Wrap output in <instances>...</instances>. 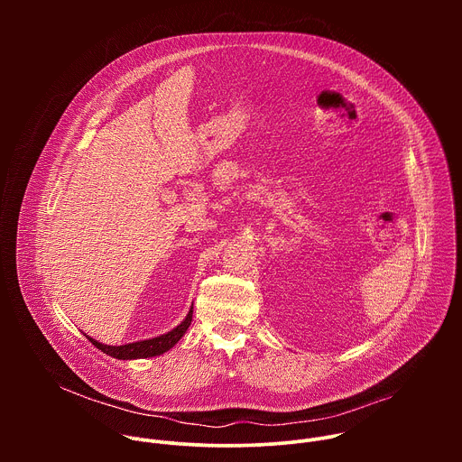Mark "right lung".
<instances>
[{
    "label": "right lung",
    "mask_w": 462,
    "mask_h": 462,
    "mask_svg": "<svg viewBox=\"0 0 462 462\" xmlns=\"http://www.w3.org/2000/svg\"><path fill=\"white\" fill-rule=\"evenodd\" d=\"M191 316H193V303L189 307V312L186 314V318L173 327L171 331H168L166 335L155 337V338H148V340H139V342H131V344H124V346H106L100 344L98 340L88 337V340L98 347L102 353H106L107 356L118 358V360H137V358H152V356H159L164 355L166 351H170L188 331V327L191 323Z\"/></svg>",
    "instance_id": "1"
}]
</instances>
